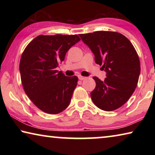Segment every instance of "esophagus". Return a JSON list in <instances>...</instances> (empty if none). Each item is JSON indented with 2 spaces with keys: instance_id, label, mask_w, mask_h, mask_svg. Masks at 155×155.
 Segmentation results:
<instances>
[{
  "instance_id": "esophagus-1",
  "label": "esophagus",
  "mask_w": 155,
  "mask_h": 155,
  "mask_svg": "<svg viewBox=\"0 0 155 155\" xmlns=\"http://www.w3.org/2000/svg\"><path fill=\"white\" fill-rule=\"evenodd\" d=\"M85 78H86V77H83V76H78V79L79 80H84V79H85Z\"/></svg>"
}]
</instances>
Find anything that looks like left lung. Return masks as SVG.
Returning <instances> with one entry per match:
<instances>
[{
	"instance_id": "1",
	"label": "left lung",
	"mask_w": 155,
	"mask_h": 155,
	"mask_svg": "<svg viewBox=\"0 0 155 155\" xmlns=\"http://www.w3.org/2000/svg\"><path fill=\"white\" fill-rule=\"evenodd\" d=\"M81 40L95 56V62L102 65L107 78L98 77L91 92L93 103L99 109L111 111L127 103L137 85L140 74L138 54L130 41L122 34L99 31L80 34Z\"/></svg>"
}]
</instances>
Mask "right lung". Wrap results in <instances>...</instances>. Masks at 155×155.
<instances>
[{
    "label": "right lung",
    "mask_w": 155,
    "mask_h": 155,
    "mask_svg": "<svg viewBox=\"0 0 155 155\" xmlns=\"http://www.w3.org/2000/svg\"><path fill=\"white\" fill-rule=\"evenodd\" d=\"M80 40L77 35H41L22 52L19 68L23 88L42 111L57 114L69 105L78 77H66L56 68L68 50Z\"/></svg>",
    "instance_id": "add662e5"
}]
</instances>
